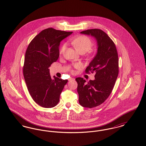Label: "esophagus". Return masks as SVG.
Segmentation results:
<instances>
[{
    "label": "esophagus",
    "mask_w": 146,
    "mask_h": 146,
    "mask_svg": "<svg viewBox=\"0 0 146 146\" xmlns=\"http://www.w3.org/2000/svg\"><path fill=\"white\" fill-rule=\"evenodd\" d=\"M75 79L73 78H70L69 79V81H72V80H74Z\"/></svg>",
    "instance_id": "obj_1"
}]
</instances>
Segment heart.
<instances>
[{"instance_id": "obj_1", "label": "heart", "mask_w": 146, "mask_h": 146, "mask_svg": "<svg viewBox=\"0 0 146 146\" xmlns=\"http://www.w3.org/2000/svg\"><path fill=\"white\" fill-rule=\"evenodd\" d=\"M71 43L75 48L79 52L84 51L85 52L89 51L92 46V42L90 38L86 35H80L71 40ZM66 48V44L63 43L60 49V54L62 55ZM75 68H80V64L76 63L73 65Z\"/></svg>"}]
</instances>
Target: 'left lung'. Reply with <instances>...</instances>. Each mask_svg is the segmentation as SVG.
I'll return each mask as SVG.
<instances>
[{
  "label": "left lung",
  "mask_w": 146,
  "mask_h": 146,
  "mask_svg": "<svg viewBox=\"0 0 146 146\" xmlns=\"http://www.w3.org/2000/svg\"><path fill=\"white\" fill-rule=\"evenodd\" d=\"M91 35L97 42V52L85 70L86 73H95V80L86 83L83 78L76 79L79 102L87 108L103 104L110 95L119 73V60L114 42L102 30L91 29L80 32Z\"/></svg>",
  "instance_id": "left-lung-1"
}]
</instances>
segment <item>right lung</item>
I'll list each match as a JSON object with an SVG mask.
<instances>
[{"label": "right lung", "instance_id": "obj_1", "mask_svg": "<svg viewBox=\"0 0 146 146\" xmlns=\"http://www.w3.org/2000/svg\"><path fill=\"white\" fill-rule=\"evenodd\" d=\"M72 32L49 28L42 30L30 42L26 50L23 73L29 94L44 108L56 106L68 80L50 75L49 67L60 55L59 45Z\"/></svg>", "mask_w": 146, "mask_h": 146}]
</instances>
